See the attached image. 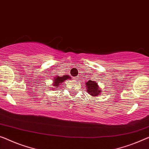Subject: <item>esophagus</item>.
I'll list each match as a JSON object with an SVG mask.
<instances>
[{
    "instance_id": "34e87169",
    "label": "esophagus",
    "mask_w": 149,
    "mask_h": 149,
    "mask_svg": "<svg viewBox=\"0 0 149 149\" xmlns=\"http://www.w3.org/2000/svg\"><path fill=\"white\" fill-rule=\"evenodd\" d=\"M77 78H78V77H74V79H75V80H76V79H77Z\"/></svg>"
}]
</instances>
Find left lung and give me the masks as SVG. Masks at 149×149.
I'll list each match as a JSON object with an SVG mask.
<instances>
[{
  "label": "left lung",
  "mask_w": 149,
  "mask_h": 149,
  "mask_svg": "<svg viewBox=\"0 0 149 149\" xmlns=\"http://www.w3.org/2000/svg\"><path fill=\"white\" fill-rule=\"evenodd\" d=\"M86 84V86H87V88H86L87 89V92L89 94L94 96H97V95L100 94L102 90L99 89L96 81L90 80Z\"/></svg>",
  "instance_id": "1"
}]
</instances>
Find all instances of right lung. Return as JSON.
I'll return each instance as SVG.
<instances>
[{"label": "right lung", "mask_w": 149, "mask_h": 149, "mask_svg": "<svg viewBox=\"0 0 149 149\" xmlns=\"http://www.w3.org/2000/svg\"><path fill=\"white\" fill-rule=\"evenodd\" d=\"M71 77L70 76H69V75H63V76H57L56 78H55V80L53 81V85L55 86V88H57L58 87V86L59 84H61L62 83H63L64 81L67 80L68 79H70Z\"/></svg>", "instance_id": "right-lung-1"}]
</instances>
